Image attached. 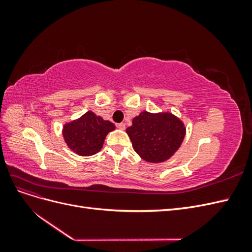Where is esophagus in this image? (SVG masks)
Returning a JSON list of instances; mask_svg holds the SVG:
<instances>
[{
	"mask_svg": "<svg viewBox=\"0 0 252 252\" xmlns=\"http://www.w3.org/2000/svg\"><path fill=\"white\" fill-rule=\"evenodd\" d=\"M117 127H118L119 129H121V130H125L126 125H125V123H120V124L117 125Z\"/></svg>",
	"mask_w": 252,
	"mask_h": 252,
	"instance_id": "34e87169",
	"label": "esophagus"
}]
</instances>
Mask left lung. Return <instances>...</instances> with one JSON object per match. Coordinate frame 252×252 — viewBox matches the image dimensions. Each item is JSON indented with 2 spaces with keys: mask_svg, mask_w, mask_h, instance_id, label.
I'll return each instance as SVG.
<instances>
[{
  "mask_svg": "<svg viewBox=\"0 0 252 252\" xmlns=\"http://www.w3.org/2000/svg\"><path fill=\"white\" fill-rule=\"evenodd\" d=\"M134 151L150 163L165 162L173 156L184 140L186 128L170 112H141L126 129Z\"/></svg>",
  "mask_w": 252,
  "mask_h": 252,
  "instance_id": "left-lung-1",
  "label": "left lung"
}]
</instances>
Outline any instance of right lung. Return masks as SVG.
I'll use <instances>...</instances> for the list:
<instances>
[{
  "instance_id": "1",
  "label": "right lung",
  "mask_w": 252,
  "mask_h": 252,
  "mask_svg": "<svg viewBox=\"0 0 252 252\" xmlns=\"http://www.w3.org/2000/svg\"><path fill=\"white\" fill-rule=\"evenodd\" d=\"M114 128L116 126L111 122L88 111L80 119L65 124L63 136L67 146L73 152L82 157H89L102 149L106 135Z\"/></svg>"
}]
</instances>
